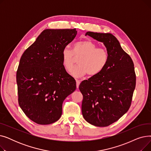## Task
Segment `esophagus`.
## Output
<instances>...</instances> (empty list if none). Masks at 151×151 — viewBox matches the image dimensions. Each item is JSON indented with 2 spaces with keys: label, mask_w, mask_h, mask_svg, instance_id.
I'll list each match as a JSON object with an SVG mask.
<instances>
[{
  "label": "esophagus",
  "mask_w": 151,
  "mask_h": 151,
  "mask_svg": "<svg viewBox=\"0 0 151 151\" xmlns=\"http://www.w3.org/2000/svg\"><path fill=\"white\" fill-rule=\"evenodd\" d=\"M76 88L78 89V88H79V86H80V81H79V80H76Z\"/></svg>",
  "instance_id": "1"
}]
</instances>
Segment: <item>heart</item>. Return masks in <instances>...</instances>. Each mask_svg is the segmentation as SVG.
Segmentation results:
<instances>
[{
	"instance_id": "b5f03b06",
	"label": "heart",
	"mask_w": 151,
	"mask_h": 151,
	"mask_svg": "<svg viewBox=\"0 0 151 151\" xmlns=\"http://www.w3.org/2000/svg\"><path fill=\"white\" fill-rule=\"evenodd\" d=\"M79 58V64L71 71L75 77H81L88 73L93 76L100 73L107 65L109 54L108 50L89 40L80 41L74 43L72 50L65 47L62 51V63L67 71H70L75 58Z\"/></svg>"
}]
</instances>
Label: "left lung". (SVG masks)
Here are the masks:
<instances>
[{"label": "left lung", "instance_id": "1", "mask_svg": "<svg viewBox=\"0 0 151 151\" xmlns=\"http://www.w3.org/2000/svg\"><path fill=\"white\" fill-rule=\"evenodd\" d=\"M86 35L104 43L109 59L100 73L79 86L83 96L82 114L91 124L106 127L119 119L131 106L136 86L134 63L113 35L88 32Z\"/></svg>", "mask_w": 151, "mask_h": 151}]
</instances>
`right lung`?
Returning <instances> with one entry per match:
<instances>
[{"label":"right lung","mask_w":151,"mask_h":151,"mask_svg":"<svg viewBox=\"0 0 151 151\" xmlns=\"http://www.w3.org/2000/svg\"><path fill=\"white\" fill-rule=\"evenodd\" d=\"M76 34V29H46L20 59L17 71L18 104L38 124L58 121L63 100L76 88L75 80L62 63V50Z\"/></svg>","instance_id":"add662e5"}]
</instances>
